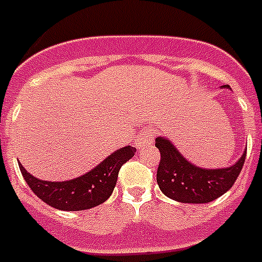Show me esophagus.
<instances>
[{
  "label": "esophagus",
  "mask_w": 262,
  "mask_h": 262,
  "mask_svg": "<svg viewBox=\"0 0 262 262\" xmlns=\"http://www.w3.org/2000/svg\"><path fill=\"white\" fill-rule=\"evenodd\" d=\"M152 140H154V138H152V133L149 131V129H145V131H143V133H140L138 136H136L135 147L138 148L139 151H142V149H144L145 147L151 145Z\"/></svg>",
  "instance_id": "34e87169"
}]
</instances>
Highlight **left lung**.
Here are the masks:
<instances>
[{
    "label": "left lung",
    "mask_w": 262,
    "mask_h": 262,
    "mask_svg": "<svg viewBox=\"0 0 262 262\" xmlns=\"http://www.w3.org/2000/svg\"><path fill=\"white\" fill-rule=\"evenodd\" d=\"M161 159L156 180L160 190L182 203H209L230 190L244 165L247 151L230 168L203 169L189 163L168 139L156 138Z\"/></svg>",
    "instance_id": "obj_1"
}]
</instances>
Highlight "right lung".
<instances>
[{
  "instance_id": "1",
  "label": "right lung",
  "mask_w": 262,
  "mask_h": 262,
  "mask_svg": "<svg viewBox=\"0 0 262 262\" xmlns=\"http://www.w3.org/2000/svg\"><path fill=\"white\" fill-rule=\"evenodd\" d=\"M136 148L117 149L90 172L62 182L41 181L30 174L19 164L25 181L43 202L62 211H81L105 202L114 190L120 166L135 155Z\"/></svg>"
}]
</instances>
